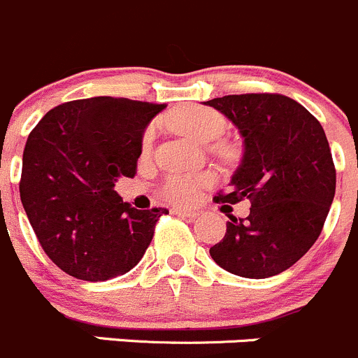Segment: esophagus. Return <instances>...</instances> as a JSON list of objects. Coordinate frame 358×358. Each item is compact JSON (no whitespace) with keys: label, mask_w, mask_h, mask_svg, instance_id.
I'll use <instances>...</instances> for the list:
<instances>
[{"label":"esophagus","mask_w":358,"mask_h":358,"mask_svg":"<svg viewBox=\"0 0 358 358\" xmlns=\"http://www.w3.org/2000/svg\"><path fill=\"white\" fill-rule=\"evenodd\" d=\"M173 214L177 216H182V217H189V220H195L199 216V210H192V209H181V207H173L172 209Z\"/></svg>","instance_id":"esophagus-1"}]
</instances>
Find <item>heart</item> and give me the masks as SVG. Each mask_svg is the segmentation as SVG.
<instances>
[{
	"mask_svg": "<svg viewBox=\"0 0 358 358\" xmlns=\"http://www.w3.org/2000/svg\"><path fill=\"white\" fill-rule=\"evenodd\" d=\"M169 124L179 134L200 142L210 144L223 135L227 121L217 110L200 105H185L170 112ZM155 144V126H149L142 135V151L149 152ZM210 185V177L203 173H182L172 176L165 181L162 195L173 203L188 206L199 199L200 192Z\"/></svg>",
	"mask_w": 358,
	"mask_h": 358,
	"instance_id": "b5f03b06",
	"label": "heart"
}]
</instances>
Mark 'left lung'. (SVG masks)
Wrapping results in <instances>:
<instances>
[{"label": "left lung", "mask_w": 358, "mask_h": 358, "mask_svg": "<svg viewBox=\"0 0 358 358\" xmlns=\"http://www.w3.org/2000/svg\"><path fill=\"white\" fill-rule=\"evenodd\" d=\"M227 115L244 138L232 189L214 202H251L209 250L224 271L264 279L287 271L322 234L336 193V166L318 119L278 93L228 94L206 101Z\"/></svg>", "instance_id": "left-lung-1"}]
</instances>
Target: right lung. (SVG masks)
<instances>
[{"instance_id":"add662e5","label":"right lung","mask_w":358,"mask_h":358,"mask_svg":"<svg viewBox=\"0 0 358 358\" xmlns=\"http://www.w3.org/2000/svg\"><path fill=\"white\" fill-rule=\"evenodd\" d=\"M166 105L94 96L50 108L22 155L20 200L47 257L66 274L105 281L144 257L162 207L138 210L114 186L134 177L148 122Z\"/></svg>"}]
</instances>
